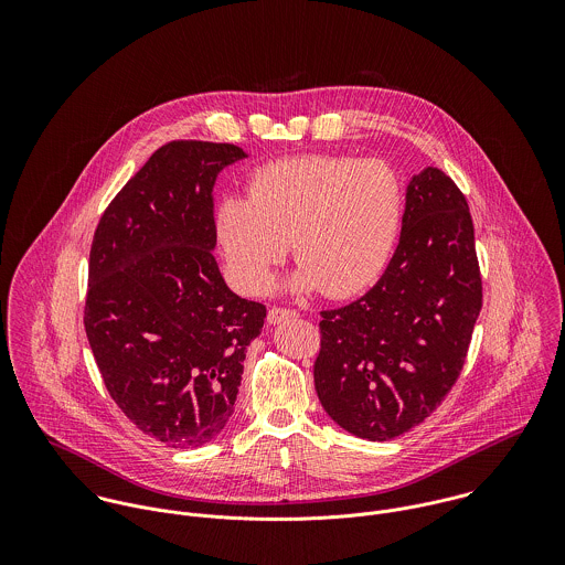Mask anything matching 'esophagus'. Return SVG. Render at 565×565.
<instances>
[{"mask_svg": "<svg viewBox=\"0 0 565 565\" xmlns=\"http://www.w3.org/2000/svg\"><path fill=\"white\" fill-rule=\"evenodd\" d=\"M296 316H298V313H296V311H291V309H280V307H274V309H269V313H267V322H287V320H291V318H296Z\"/></svg>", "mask_w": 565, "mask_h": 565, "instance_id": "esophagus-1", "label": "esophagus"}]
</instances>
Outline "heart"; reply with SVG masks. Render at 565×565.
Listing matches in <instances>:
<instances>
[{
	"label": "heart",
	"mask_w": 565,
	"mask_h": 565,
	"mask_svg": "<svg viewBox=\"0 0 565 565\" xmlns=\"http://www.w3.org/2000/svg\"><path fill=\"white\" fill-rule=\"evenodd\" d=\"M403 191L383 161L313 154L260 167L249 195L215 211V235L233 282L258 294L289 254L302 263L289 287L348 298L385 269L401 231Z\"/></svg>",
	"instance_id": "1"
}]
</instances>
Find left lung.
I'll return each mask as SVG.
<instances>
[{
    "instance_id": "left-lung-1",
    "label": "left lung",
    "mask_w": 565,
    "mask_h": 565,
    "mask_svg": "<svg viewBox=\"0 0 565 565\" xmlns=\"http://www.w3.org/2000/svg\"><path fill=\"white\" fill-rule=\"evenodd\" d=\"M481 305L468 202L441 169L424 167L406 184L401 242L381 280L322 311L313 376L323 411L370 441L422 424L457 383Z\"/></svg>"
}]
</instances>
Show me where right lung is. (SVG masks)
<instances>
[{"label": "right lung", "mask_w": 565, "mask_h": 565, "mask_svg": "<svg viewBox=\"0 0 565 565\" xmlns=\"http://www.w3.org/2000/svg\"><path fill=\"white\" fill-rule=\"evenodd\" d=\"M247 154L171 141L104 211L88 256L86 337L110 398L146 435L200 448L228 424L265 307L213 256L215 180Z\"/></svg>", "instance_id": "obj_1"}]
</instances>
